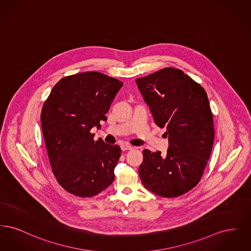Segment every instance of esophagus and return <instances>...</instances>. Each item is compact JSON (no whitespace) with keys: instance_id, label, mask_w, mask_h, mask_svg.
Listing matches in <instances>:
<instances>
[{"instance_id":"1","label":"esophagus","mask_w":251,"mask_h":251,"mask_svg":"<svg viewBox=\"0 0 251 251\" xmlns=\"http://www.w3.org/2000/svg\"><path fill=\"white\" fill-rule=\"evenodd\" d=\"M120 148H121V150H122L123 151H130V150L133 149V147L131 146V145H129V144H121V145H120Z\"/></svg>"}]
</instances>
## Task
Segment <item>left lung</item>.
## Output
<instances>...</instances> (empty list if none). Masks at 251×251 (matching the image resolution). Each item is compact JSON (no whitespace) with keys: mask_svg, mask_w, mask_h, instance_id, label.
I'll return each instance as SVG.
<instances>
[{"mask_svg":"<svg viewBox=\"0 0 251 251\" xmlns=\"http://www.w3.org/2000/svg\"><path fill=\"white\" fill-rule=\"evenodd\" d=\"M154 122L168 138L167 153L143 151L138 172L144 187L174 198L194 188L202 176L215 139L207 94L182 71L167 68L135 80Z\"/></svg>","mask_w":251,"mask_h":251,"instance_id":"obj_1","label":"left lung"}]
</instances>
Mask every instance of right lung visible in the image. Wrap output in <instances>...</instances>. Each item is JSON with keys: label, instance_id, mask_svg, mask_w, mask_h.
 <instances>
[{"label": "right lung", "instance_id": "1", "mask_svg": "<svg viewBox=\"0 0 251 251\" xmlns=\"http://www.w3.org/2000/svg\"><path fill=\"white\" fill-rule=\"evenodd\" d=\"M123 83L100 72L77 73L55 84L41 111V127L52 172L60 185L78 197H94L115 179L121 150L92 128L100 120Z\"/></svg>", "mask_w": 251, "mask_h": 251}]
</instances>
